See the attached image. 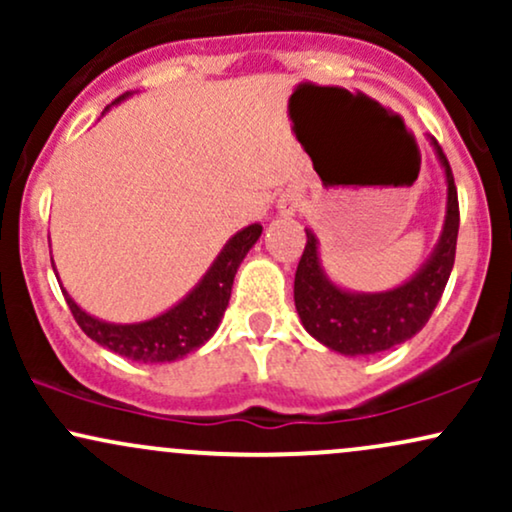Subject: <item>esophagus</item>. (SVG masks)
<instances>
[{"instance_id": "esophagus-1", "label": "esophagus", "mask_w": 512, "mask_h": 512, "mask_svg": "<svg viewBox=\"0 0 512 512\" xmlns=\"http://www.w3.org/2000/svg\"><path fill=\"white\" fill-rule=\"evenodd\" d=\"M279 211L284 216H293L296 211H301V195H296V192H286V195H281Z\"/></svg>"}]
</instances>
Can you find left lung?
Segmentation results:
<instances>
[{"instance_id":"obj_1","label":"left lung","mask_w":512,"mask_h":512,"mask_svg":"<svg viewBox=\"0 0 512 512\" xmlns=\"http://www.w3.org/2000/svg\"><path fill=\"white\" fill-rule=\"evenodd\" d=\"M433 149L448 178V214L431 260L414 279L385 293H349L337 289L320 269L317 240L305 231L308 243L301 255L293 281V301L303 327L317 342L346 356H366L407 342L421 327L443 296L452 264H455L457 231H460V204L452 168L443 149L431 137Z\"/></svg>"}]
</instances>
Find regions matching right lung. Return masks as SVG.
Returning <instances> with one entry per match:
<instances>
[{"label":"right lung","mask_w":512,"mask_h":512,"mask_svg":"<svg viewBox=\"0 0 512 512\" xmlns=\"http://www.w3.org/2000/svg\"><path fill=\"white\" fill-rule=\"evenodd\" d=\"M127 96V93H125ZM120 96V98H125ZM117 98V101H120ZM115 101V103H117ZM262 236L260 223L243 228L226 243L221 255L216 257L214 264L204 279L195 286V291L187 298L170 308L168 313L154 317V320L137 322V325H110V322H101L96 317L76 305L67 298L69 310H72L76 325L98 342L105 349L115 351V354L129 358V361L139 363H168L178 361V358L187 356L202 346L211 334L219 327L223 313H226L228 298H231L233 289V276H236L240 262L248 255V250L257 243Z\"/></svg>","instance_id":"obj_1"}]
</instances>
